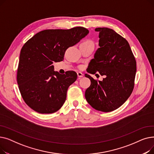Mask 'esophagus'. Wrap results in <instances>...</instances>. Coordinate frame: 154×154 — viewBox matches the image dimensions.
Here are the masks:
<instances>
[{"label":"esophagus","instance_id":"obj_1","mask_svg":"<svg viewBox=\"0 0 154 154\" xmlns=\"http://www.w3.org/2000/svg\"><path fill=\"white\" fill-rule=\"evenodd\" d=\"M83 75H84V74H82V73H81V72H77V76H78V77H79V78H80V77H83Z\"/></svg>","mask_w":154,"mask_h":154}]
</instances>
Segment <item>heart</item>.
Here are the masks:
<instances>
[{"label":"heart","instance_id":"b5f03b06","mask_svg":"<svg viewBox=\"0 0 154 154\" xmlns=\"http://www.w3.org/2000/svg\"><path fill=\"white\" fill-rule=\"evenodd\" d=\"M83 43H86V44H91V43H92L93 44V42H92V41H91V40H87V41H85V42H83ZM80 69H83V66H79V67Z\"/></svg>","mask_w":154,"mask_h":154}]
</instances>
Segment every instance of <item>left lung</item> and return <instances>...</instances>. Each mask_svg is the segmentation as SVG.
I'll return each instance as SVG.
<instances>
[{"mask_svg": "<svg viewBox=\"0 0 154 154\" xmlns=\"http://www.w3.org/2000/svg\"><path fill=\"white\" fill-rule=\"evenodd\" d=\"M99 32V48L87 69L95 74L99 72L105 78L95 80L90 75L91 84L85 93L91 106L99 111L114 110L128 99L134 87L136 74V60L127 40L114 30L107 27L95 29Z\"/></svg>", "mask_w": 154, "mask_h": 154, "instance_id": "8db88e82", "label": "left lung"}]
</instances>
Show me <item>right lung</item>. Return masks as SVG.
Here are the masks:
<instances>
[{"mask_svg": "<svg viewBox=\"0 0 154 154\" xmlns=\"http://www.w3.org/2000/svg\"><path fill=\"white\" fill-rule=\"evenodd\" d=\"M88 34V29H47L38 32L22 47L17 80L22 97L27 106L40 114L59 110L66 100L69 87L77 78L69 70L60 74L52 63L63 60L66 51Z\"/></svg>", "mask_w": 154, "mask_h": 154, "instance_id": "obj_1", "label": "right lung"}]
</instances>
